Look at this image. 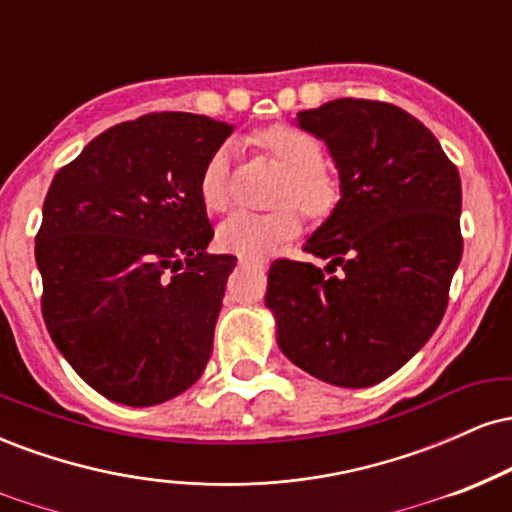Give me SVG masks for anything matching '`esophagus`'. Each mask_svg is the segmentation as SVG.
<instances>
[{"mask_svg": "<svg viewBox=\"0 0 512 512\" xmlns=\"http://www.w3.org/2000/svg\"><path fill=\"white\" fill-rule=\"evenodd\" d=\"M238 264L240 267H264V262H250V260H243V257H240Z\"/></svg>", "mask_w": 512, "mask_h": 512, "instance_id": "obj_1", "label": "esophagus"}]
</instances>
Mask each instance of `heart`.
I'll use <instances>...</instances> for the list:
<instances>
[{"instance_id":"b5f03b06","label":"heart","mask_w":512,"mask_h":512,"mask_svg":"<svg viewBox=\"0 0 512 512\" xmlns=\"http://www.w3.org/2000/svg\"><path fill=\"white\" fill-rule=\"evenodd\" d=\"M255 144L284 168L276 199L296 202L305 214L325 216L337 202V187L322 170L325 154L313 134L291 125H274L255 134ZM228 170L231 154L226 146L216 149L199 175V199L209 211H223L228 204ZM301 231V216L293 204L272 211H236L216 231L221 250L243 260H264Z\"/></svg>"}]
</instances>
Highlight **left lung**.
I'll return each mask as SVG.
<instances>
[{"label":"left lung","mask_w":512,"mask_h":512,"mask_svg":"<svg viewBox=\"0 0 512 512\" xmlns=\"http://www.w3.org/2000/svg\"><path fill=\"white\" fill-rule=\"evenodd\" d=\"M327 144L337 207L303 250L276 260L264 305L291 363L337 387L383 383L424 346L462 260L460 173L431 129L397 105L339 98L296 115Z\"/></svg>","instance_id":"8db88e82"}]
</instances>
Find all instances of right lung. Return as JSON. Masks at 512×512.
<instances>
[{
  "mask_svg": "<svg viewBox=\"0 0 512 512\" xmlns=\"http://www.w3.org/2000/svg\"><path fill=\"white\" fill-rule=\"evenodd\" d=\"M231 132L207 115H142L52 180L35 236L45 325L110 402L154 407L207 368L236 257L207 252L199 175Z\"/></svg>",
  "mask_w": 512,
  "mask_h": 512,
  "instance_id": "right-lung-1",
  "label": "right lung"
}]
</instances>
